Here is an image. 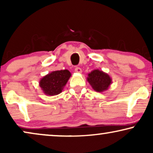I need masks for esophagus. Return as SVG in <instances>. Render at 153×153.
<instances>
[{
    "label": "esophagus",
    "mask_w": 153,
    "mask_h": 153,
    "mask_svg": "<svg viewBox=\"0 0 153 153\" xmlns=\"http://www.w3.org/2000/svg\"><path fill=\"white\" fill-rule=\"evenodd\" d=\"M74 71L75 72L79 73V74H80V73H81V72H82V70H81V69L80 68H76L74 69Z\"/></svg>",
    "instance_id": "esophagus-1"
}]
</instances>
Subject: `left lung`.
<instances>
[{"label": "left lung", "instance_id": "8db88e82", "mask_svg": "<svg viewBox=\"0 0 153 153\" xmlns=\"http://www.w3.org/2000/svg\"><path fill=\"white\" fill-rule=\"evenodd\" d=\"M87 81L94 91L98 93L106 91L112 83V79L109 75L100 70H94L90 72Z\"/></svg>", "mask_w": 153, "mask_h": 153}]
</instances>
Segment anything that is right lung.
<instances>
[{
	"instance_id": "right-lung-1",
	"label": "right lung",
	"mask_w": 153,
	"mask_h": 153,
	"mask_svg": "<svg viewBox=\"0 0 153 153\" xmlns=\"http://www.w3.org/2000/svg\"><path fill=\"white\" fill-rule=\"evenodd\" d=\"M71 75L70 72L68 70L53 71L40 79L39 87L45 95H57L63 90Z\"/></svg>"
}]
</instances>
